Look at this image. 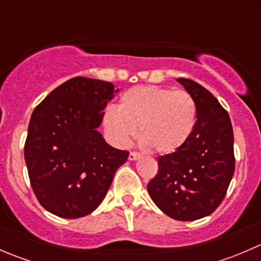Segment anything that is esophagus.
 Instances as JSON below:
<instances>
[{
  "label": "esophagus",
  "mask_w": 261,
  "mask_h": 261,
  "mask_svg": "<svg viewBox=\"0 0 261 261\" xmlns=\"http://www.w3.org/2000/svg\"><path fill=\"white\" fill-rule=\"evenodd\" d=\"M139 159H141V154H139V152L133 151L130 152V155H128V160H131V162H134V160H139Z\"/></svg>",
  "instance_id": "esophagus-1"
}]
</instances>
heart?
I'll return each instance as SVG.
<instances>
[{
    "instance_id": "heart-1",
    "label": "heart",
    "mask_w": 261,
    "mask_h": 261,
    "mask_svg": "<svg viewBox=\"0 0 261 261\" xmlns=\"http://www.w3.org/2000/svg\"><path fill=\"white\" fill-rule=\"evenodd\" d=\"M196 121V102L188 92L141 86L123 92L117 109L107 107L103 127L120 146L130 143L138 127L139 140L146 149L167 155L179 150L189 140Z\"/></svg>"
}]
</instances>
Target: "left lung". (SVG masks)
<instances>
[{
	"instance_id": "left-lung-1",
	"label": "left lung",
	"mask_w": 261,
	"mask_h": 261,
	"mask_svg": "<svg viewBox=\"0 0 261 261\" xmlns=\"http://www.w3.org/2000/svg\"><path fill=\"white\" fill-rule=\"evenodd\" d=\"M177 82L196 102V127L179 150L158 159V174L147 192L167 216L194 221L211 215L225 198L235 170L233 131L211 92L187 78Z\"/></svg>"
}]
</instances>
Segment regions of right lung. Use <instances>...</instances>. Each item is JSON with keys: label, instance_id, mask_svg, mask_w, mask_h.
<instances>
[{"label": "right lung", "instance_id": "obj_1", "mask_svg": "<svg viewBox=\"0 0 261 261\" xmlns=\"http://www.w3.org/2000/svg\"><path fill=\"white\" fill-rule=\"evenodd\" d=\"M116 92L110 82L75 77L34 110L25 162L36 198L53 215L78 218L93 212L127 160L128 151L109 145L98 131Z\"/></svg>", "mask_w": 261, "mask_h": 261}]
</instances>
